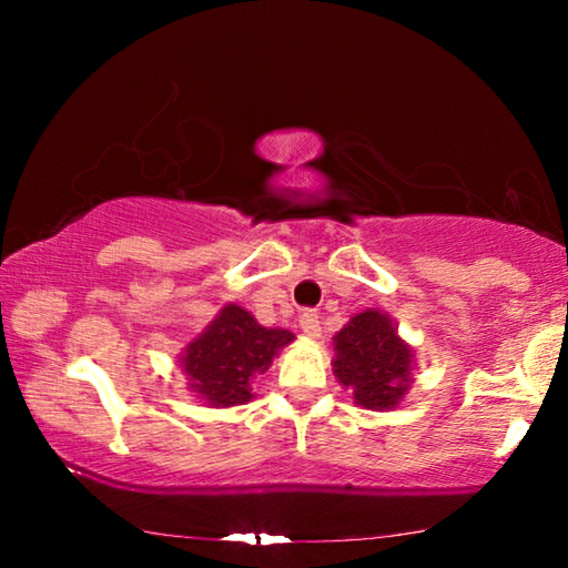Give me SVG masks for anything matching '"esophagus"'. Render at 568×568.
<instances>
[{
	"instance_id": "34e87169",
	"label": "esophagus",
	"mask_w": 568,
	"mask_h": 568,
	"mask_svg": "<svg viewBox=\"0 0 568 568\" xmlns=\"http://www.w3.org/2000/svg\"><path fill=\"white\" fill-rule=\"evenodd\" d=\"M301 331L307 335V338H318L321 335V318L315 311H305L301 315Z\"/></svg>"
}]
</instances>
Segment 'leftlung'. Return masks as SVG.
I'll list each match as a JSON object with an SVG mask.
<instances>
[{"label": "left lung", "mask_w": 568, "mask_h": 568, "mask_svg": "<svg viewBox=\"0 0 568 568\" xmlns=\"http://www.w3.org/2000/svg\"><path fill=\"white\" fill-rule=\"evenodd\" d=\"M333 373L353 390L358 406L371 410L396 408L410 386L413 351L400 341L386 313L368 307L335 333Z\"/></svg>", "instance_id": "1"}]
</instances>
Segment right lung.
<instances>
[{"instance_id": "right-lung-1", "label": "right lung", "mask_w": 568, "mask_h": 568, "mask_svg": "<svg viewBox=\"0 0 568 568\" xmlns=\"http://www.w3.org/2000/svg\"><path fill=\"white\" fill-rule=\"evenodd\" d=\"M293 341L291 331L263 328L245 307L227 303L182 351L180 363L190 376V390L207 406H243L253 398L255 378Z\"/></svg>"}]
</instances>
